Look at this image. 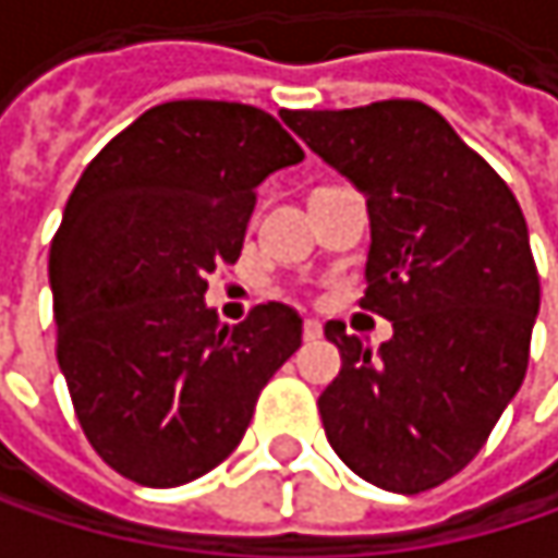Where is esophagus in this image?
Masks as SVG:
<instances>
[{"label": "esophagus", "instance_id": "esophagus-1", "mask_svg": "<svg viewBox=\"0 0 558 558\" xmlns=\"http://www.w3.org/2000/svg\"><path fill=\"white\" fill-rule=\"evenodd\" d=\"M319 336H323V326L316 319H303V339L306 342H316Z\"/></svg>", "mask_w": 558, "mask_h": 558}]
</instances>
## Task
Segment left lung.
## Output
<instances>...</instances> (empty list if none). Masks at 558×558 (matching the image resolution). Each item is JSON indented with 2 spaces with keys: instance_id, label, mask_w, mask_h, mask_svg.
<instances>
[{
  "instance_id": "obj_1",
  "label": "left lung",
  "mask_w": 558,
  "mask_h": 558,
  "mask_svg": "<svg viewBox=\"0 0 558 558\" xmlns=\"http://www.w3.org/2000/svg\"><path fill=\"white\" fill-rule=\"evenodd\" d=\"M283 122L368 196V287L393 323L368 352L326 323L342 372L319 393L336 456L365 482L420 495L459 475L523 385L539 275L517 196L416 99L296 109Z\"/></svg>"
}]
</instances>
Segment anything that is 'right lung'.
<instances>
[{"instance_id": "obj_1", "label": "right lung", "mask_w": 558, "mask_h": 558, "mask_svg": "<svg viewBox=\"0 0 558 558\" xmlns=\"http://www.w3.org/2000/svg\"><path fill=\"white\" fill-rule=\"evenodd\" d=\"M303 161L275 116L173 99L122 129L76 180L51 242L57 365L96 456L177 488L232 456L303 319L258 303L222 326L206 278L235 265L258 183Z\"/></svg>"}]
</instances>
